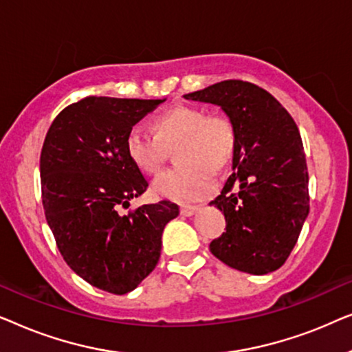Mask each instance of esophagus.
Listing matches in <instances>:
<instances>
[{"instance_id": "esophagus-1", "label": "esophagus", "mask_w": 352, "mask_h": 352, "mask_svg": "<svg viewBox=\"0 0 352 352\" xmlns=\"http://www.w3.org/2000/svg\"><path fill=\"white\" fill-rule=\"evenodd\" d=\"M199 210V206H194V205H182L181 206V214L182 216H192L195 213V211Z\"/></svg>"}]
</instances>
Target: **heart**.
<instances>
[{
	"label": "heart",
	"mask_w": 352,
	"mask_h": 352,
	"mask_svg": "<svg viewBox=\"0 0 352 352\" xmlns=\"http://www.w3.org/2000/svg\"><path fill=\"white\" fill-rule=\"evenodd\" d=\"M176 146L179 165L153 181V192L176 201H195L213 194L214 170L232 162L237 133L226 113H206L199 105L177 104L158 115L153 133L134 126L126 136L128 157L151 176L160 173L170 148Z\"/></svg>",
	"instance_id": "obj_1"
}]
</instances>
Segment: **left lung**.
<instances>
[{"instance_id":"left-lung-1","label":"left lung","mask_w":352,"mask_h":352,"mask_svg":"<svg viewBox=\"0 0 352 352\" xmlns=\"http://www.w3.org/2000/svg\"><path fill=\"white\" fill-rule=\"evenodd\" d=\"M184 98L219 105L237 133L234 173L210 204L226 218V232L210 243L211 253L254 276L276 271L290 256L309 213V176L295 120L266 89L242 80Z\"/></svg>"}]
</instances>
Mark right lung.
Segmentation results:
<instances>
[{"instance_id":"obj_1","label":"right lung","mask_w":352,"mask_h":352,"mask_svg":"<svg viewBox=\"0 0 352 352\" xmlns=\"http://www.w3.org/2000/svg\"><path fill=\"white\" fill-rule=\"evenodd\" d=\"M165 99L88 96L51 123L40 157L46 221L64 261L100 290L124 295L155 269L170 200L129 210L148 182L126 152L134 124Z\"/></svg>"}]
</instances>
